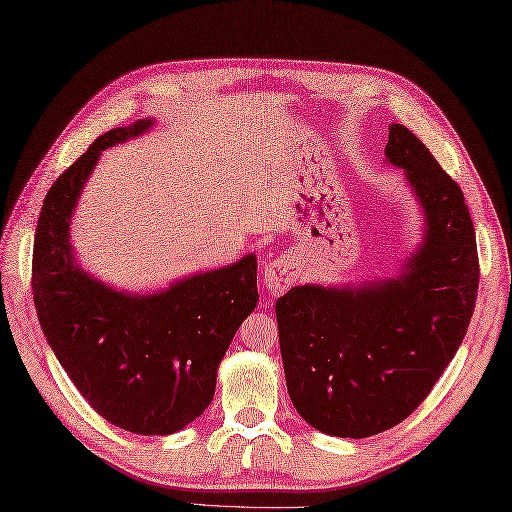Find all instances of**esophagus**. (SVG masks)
<instances>
[{
  "label": "esophagus",
  "mask_w": 512,
  "mask_h": 512,
  "mask_svg": "<svg viewBox=\"0 0 512 512\" xmlns=\"http://www.w3.org/2000/svg\"><path fill=\"white\" fill-rule=\"evenodd\" d=\"M297 280V263L291 256H271L265 260L263 284L271 293H282Z\"/></svg>",
  "instance_id": "1"
}]
</instances>
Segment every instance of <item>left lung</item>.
Masks as SVG:
<instances>
[{
	"label": "left lung",
	"mask_w": 512,
	"mask_h": 512,
	"mask_svg": "<svg viewBox=\"0 0 512 512\" xmlns=\"http://www.w3.org/2000/svg\"><path fill=\"white\" fill-rule=\"evenodd\" d=\"M386 158L406 169L428 221L408 271L358 289L295 286L276 304L291 402L310 426L343 439L389 430L426 400L478 297L476 232L460 186L400 123Z\"/></svg>",
	"instance_id": "left-lung-1"
}]
</instances>
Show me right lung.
Masks as SVG:
<instances>
[{"mask_svg": "<svg viewBox=\"0 0 512 512\" xmlns=\"http://www.w3.org/2000/svg\"><path fill=\"white\" fill-rule=\"evenodd\" d=\"M152 126L115 128L56 178L34 234L32 295L60 365L97 415L134 434H171L213 402L217 367L258 302L256 256L154 295H126L71 260L69 219L99 154Z\"/></svg>", "mask_w": 512, "mask_h": 512, "instance_id": "right-lung-1", "label": "right lung"}]
</instances>
